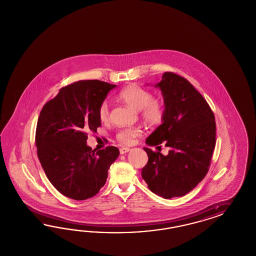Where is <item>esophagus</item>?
<instances>
[{"mask_svg": "<svg viewBox=\"0 0 256 256\" xmlns=\"http://www.w3.org/2000/svg\"><path fill=\"white\" fill-rule=\"evenodd\" d=\"M130 148H120V154H126V153H128V152H130Z\"/></svg>", "mask_w": 256, "mask_h": 256, "instance_id": "obj_1", "label": "esophagus"}]
</instances>
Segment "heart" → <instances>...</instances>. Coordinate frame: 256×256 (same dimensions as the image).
<instances>
[{
    "instance_id": "obj_1",
    "label": "heart",
    "mask_w": 256,
    "mask_h": 256,
    "mask_svg": "<svg viewBox=\"0 0 256 256\" xmlns=\"http://www.w3.org/2000/svg\"><path fill=\"white\" fill-rule=\"evenodd\" d=\"M118 98L128 106L139 110L140 117L150 124H160L164 117L162 101L153 98L150 91L138 86H128L118 93ZM108 106L107 102L101 103L98 108V118L101 122L108 119ZM140 128H124L118 130L116 138L124 144H132L136 138L142 135Z\"/></svg>"
}]
</instances>
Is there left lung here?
<instances>
[{"mask_svg": "<svg viewBox=\"0 0 256 256\" xmlns=\"http://www.w3.org/2000/svg\"><path fill=\"white\" fill-rule=\"evenodd\" d=\"M155 87L162 94L164 117L146 142L150 146L164 144L170 150L163 155L144 148L148 162L142 176L152 192L170 199L188 194L208 174L216 123L206 100L185 78L165 72Z\"/></svg>", "mask_w": 256, "mask_h": 256, "instance_id": "8db88e82", "label": "left lung"}]
</instances>
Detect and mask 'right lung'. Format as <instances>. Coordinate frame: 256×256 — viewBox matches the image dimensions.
<instances>
[{
    "instance_id": "add662e5",
    "label": "right lung",
    "mask_w": 256,
    "mask_h": 256,
    "mask_svg": "<svg viewBox=\"0 0 256 256\" xmlns=\"http://www.w3.org/2000/svg\"><path fill=\"white\" fill-rule=\"evenodd\" d=\"M116 86L98 80L62 87L39 114L36 146L50 182L62 195L86 200L100 192L110 166L119 156L116 146L98 151L87 146V132L101 126L98 108Z\"/></svg>"
}]
</instances>
